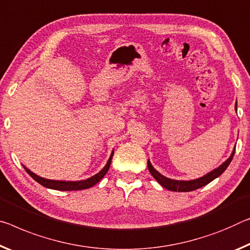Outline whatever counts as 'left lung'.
Masks as SVG:
<instances>
[{
    "label": "left lung",
    "instance_id": "1",
    "mask_svg": "<svg viewBox=\"0 0 250 250\" xmlns=\"http://www.w3.org/2000/svg\"><path fill=\"white\" fill-rule=\"evenodd\" d=\"M235 109L237 110V102L235 104ZM235 150H236V148L232 150L230 157H229L223 165H220L219 167L213 169L212 171L207 173V175H205L204 177H200V178H198V179H195V180L185 181V180L170 179V178L162 176L160 172H158L157 170L152 167L151 162H150L149 160H148V169H149L150 173H151V176L154 178V179L159 182L162 187L170 190V191H180V192L192 191V190H196V189H199L201 187H204V186L208 185L209 182H211L213 179H216L217 177H219L221 173H223L225 170L227 169L229 164L231 162L232 158H233V154H235Z\"/></svg>",
    "mask_w": 250,
    "mask_h": 250
}]
</instances>
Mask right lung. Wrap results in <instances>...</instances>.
I'll return each instance as SVG.
<instances>
[{"label":"right lung","mask_w":250,"mask_h":250,"mask_svg":"<svg viewBox=\"0 0 250 250\" xmlns=\"http://www.w3.org/2000/svg\"><path fill=\"white\" fill-rule=\"evenodd\" d=\"M112 157H113V151L111 153V156L109 158L108 162H106V165L104 166V168L102 169L100 172H98L97 175H94L91 178H88V179L79 180V181H60V180L45 179V178H42L38 175H35L34 172L27 169L25 166H23V168L25 169V171L29 173V175L32 177L35 181L39 182L40 185H42L43 187L49 188V189H54V190H62V191H72V190L88 189L96 184H98V182L105 176V173L108 172L111 165V160H112Z\"/></svg>","instance_id":"1"}]
</instances>
